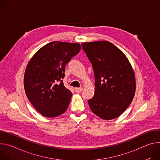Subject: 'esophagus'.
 <instances>
[{
  "label": "esophagus",
  "mask_w": 160,
  "mask_h": 160,
  "mask_svg": "<svg viewBox=\"0 0 160 160\" xmlns=\"http://www.w3.org/2000/svg\"><path fill=\"white\" fill-rule=\"evenodd\" d=\"M82 90H83V88H82V87H80V88L75 87V91L76 92H77V93H79V92H82Z\"/></svg>",
  "instance_id": "esophagus-1"
}]
</instances>
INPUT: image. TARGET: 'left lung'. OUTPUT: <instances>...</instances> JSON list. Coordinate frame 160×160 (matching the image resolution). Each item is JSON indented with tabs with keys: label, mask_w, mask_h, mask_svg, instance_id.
<instances>
[{
	"label": "left lung",
	"mask_w": 160,
	"mask_h": 160,
	"mask_svg": "<svg viewBox=\"0 0 160 160\" xmlns=\"http://www.w3.org/2000/svg\"><path fill=\"white\" fill-rule=\"evenodd\" d=\"M82 45L95 76V93L88 100L89 107L101 119H115L133 99L136 82L133 68L124 53L108 41L83 42Z\"/></svg>",
	"instance_id": "obj_1"
}]
</instances>
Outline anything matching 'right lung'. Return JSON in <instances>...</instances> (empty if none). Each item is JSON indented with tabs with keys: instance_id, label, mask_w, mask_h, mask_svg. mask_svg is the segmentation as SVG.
<instances>
[{
	"instance_id": "add662e5",
	"label": "right lung",
	"mask_w": 160,
	"mask_h": 160,
	"mask_svg": "<svg viewBox=\"0 0 160 160\" xmlns=\"http://www.w3.org/2000/svg\"><path fill=\"white\" fill-rule=\"evenodd\" d=\"M81 49L78 43L54 41L30 59L24 75L27 98L43 117L54 118L69 106L72 93L62 82L66 64Z\"/></svg>"
}]
</instances>
